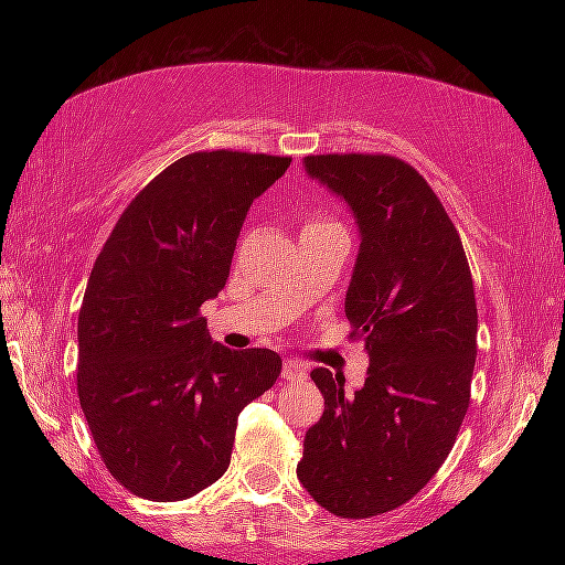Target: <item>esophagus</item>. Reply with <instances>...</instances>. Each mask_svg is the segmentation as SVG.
<instances>
[{"instance_id":"34e87169","label":"esophagus","mask_w":565,"mask_h":565,"mask_svg":"<svg viewBox=\"0 0 565 565\" xmlns=\"http://www.w3.org/2000/svg\"><path fill=\"white\" fill-rule=\"evenodd\" d=\"M281 374H284L286 381H301V379L309 376V366H306V363H301V361L286 359Z\"/></svg>"}]
</instances>
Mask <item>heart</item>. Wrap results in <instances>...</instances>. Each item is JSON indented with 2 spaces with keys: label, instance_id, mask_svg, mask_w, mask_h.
Listing matches in <instances>:
<instances>
[{
  "label": "heart",
  "instance_id": "obj_1",
  "mask_svg": "<svg viewBox=\"0 0 565 565\" xmlns=\"http://www.w3.org/2000/svg\"><path fill=\"white\" fill-rule=\"evenodd\" d=\"M321 224H329V222H311L309 226H321Z\"/></svg>",
  "mask_w": 565,
  "mask_h": 565
}]
</instances>
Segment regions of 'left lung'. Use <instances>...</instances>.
I'll list each match as a JSON object with an SVG mask.
<instances>
[{
	"label": "left lung",
	"instance_id": "left-lung-1",
	"mask_svg": "<svg viewBox=\"0 0 565 565\" xmlns=\"http://www.w3.org/2000/svg\"><path fill=\"white\" fill-rule=\"evenodd\" d=\"M303 169L359 226L343 311L369 374L347 396L341 376L311 371L323 416L296 476L329 513L371 519L414 499L454 448L476 363L473 281L454 222L406 161L319 154Z\"/></svg>",
	"mask_w": 565,
	"mask_h": 565
}]
</instances>
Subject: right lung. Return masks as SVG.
Segmentation results:
<instances>
[{
    "mask_svg": "<svg viewBox=\"0 0 565 565\" xmlns=\"http://www.w3.org/2000/svg\"><path fill=\"white\" fill-rule=\"evenodd\" d=\"M289 157L196 151L124 209L84 291L76 388L109 473L184 501L224 476L236 418L281 374L271 349L212 341L202 303L228 279L238 232Z\"/></svg>",
    "mask_w": 565,
    "mask_h": 565,
    "instance_id": "add662e5",
    "label": "right lung"
}]
</instances>
